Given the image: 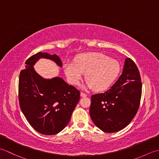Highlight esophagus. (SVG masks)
Returning a JSON list of instances; mask_svg holds the SVG:
<instances>
[{
  "label": "esophagus",
  "instance_id": "obj_1",
  "mask_svg": "<svg viewBox=\"0 0 159 159\" xmlns=\"http://www.w3.org/2000/svg\"><path fill=\"white\" fill-rule=\"evenodd\" d=\"M80 96H81V97H86L87 94L84 93L83 92H80Z\"/></svg>",
  "mask_w": 159,
  "mask_h": 159
}]
</instances>
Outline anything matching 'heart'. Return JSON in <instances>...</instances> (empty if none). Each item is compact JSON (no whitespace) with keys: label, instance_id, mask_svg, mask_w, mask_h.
I'll use <instances>...</instances> for the list:
<instances>
[{"label":"heart","instance_id":"heart-1","mask_svg":"<svg viewBox=\"0 0 159 159\" xmlns=\"http://www.w3.org/2000/svg\"><path fill=\"white\" fill-rule=\"evenodd\" d=\"M64 71L70 83L79 85L85 74L86 87L98 92L106 90L116 81L120 72L116 60L102 53H85L77 56L74 63L64 64Z\"/></svg>","mask_w":159,"mask_h":159}]
</instances>
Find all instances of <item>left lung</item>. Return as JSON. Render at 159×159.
<instances>
[{"label":"left lung","instance_id":"left-lung-1","mask_svg":"<svg viewBox=\"0 0 159 159\" xmlns=\"http://www.w3.org/2000/svg\"><path fill=\"white\" fill-rule=\"evenodd\" d=\"M141 90L139 71L133 60L126 58L116 83L104 93L92 96L89 113L93 122L105 133L126 127L139 109Z\"/></svg>","mask_w":159,"mask_h":159}]
</instances>
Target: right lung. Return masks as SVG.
Masks as SVG:
<instances>
[{
	"instance_id": "1",
	"label": "right lung",
	"mask_w": 159,
	"mask_h": 159,
	"mask_svg": "<svg viewBox=\"0 0 159 159\" xmlns=\"http://www.w3.org/2000/svg\"><path fill=\"white\" fill-rule=\"evenodd\" d=\"M41 58L48 59L62 67L56 55L38 52L26 61L25 69L20 73L18 98L20 107L30 125L38 133L52 135L69 123L80 100V92L60 77L43 79L33 66Z\"/></svg>"
}]
</instances>
